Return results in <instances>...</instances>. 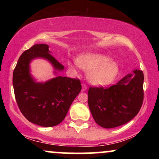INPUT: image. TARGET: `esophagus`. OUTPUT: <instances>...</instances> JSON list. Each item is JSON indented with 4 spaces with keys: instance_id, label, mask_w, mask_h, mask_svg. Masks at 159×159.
<instances>
[{
    "instance_id": "1",
    "label": "esophagus",
    "mask_w": 159,
    "mask_h": 159,
    "mask_svg": "<svg viewBox=\"0 0 159 159\" xmlns=\"http://www.w3.org/2000/svg\"><path fill=\"white\" fill-rule=\"evenodd\" d=\"M87 85H86L85 84H82V91H85L87 90Z\"/></svg>"
}]
</instances>
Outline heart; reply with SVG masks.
<instances>
[{
    "mask_svg": "<svg viewBox=\"0 0 159 159\" xmlns=\"http://www.w3.org/2000/svg\"><path fill=\"white\" fill-rule=\"evenodd\" d=\"M77 62L82 69L89 72V80L95 85L109 84L119 71L117 63L103 54H86L80 56Z\"/></svg>",
    "mask_w": 159,
    "mask_h": 159,
    "instance_id": "1",
    "label": "heart"
}]
</instances>
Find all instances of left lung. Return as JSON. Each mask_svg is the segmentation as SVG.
<instances>
[{
	"mask_svg": "<svg viewBox=\"0 0 159 159\" xmlns=\"http://www.w3.org/2000/svg\"><path fill=\"white\" fill-rule=\"evenodd\" d=\"M111 87H90L88 105L96 123L106 129L118 127L132 120L143 101V73L134 71Z\"/></svg>",
	"mask_w": 159,
	"mask_h": 159,
	"instance_id": "8db88e82",
	"label": "left lung"
}]
</instances>
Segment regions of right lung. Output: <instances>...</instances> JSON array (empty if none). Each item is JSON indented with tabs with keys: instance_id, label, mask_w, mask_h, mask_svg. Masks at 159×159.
I'll use <instances>...</instances> for the list:
<instances>
[{
	"instance_id": "obj_1",
	"label": "right lung",
	"mask_w": 159,
	"mask_h": 159,
	"mask_svg": "<svg viewBox=\"0 0 159 159\" xmlns=\"http://www.w3.org/2000/svg\"><path fill=\"white\" fill-rule=\"evenodd\" d=\"M48 45L36 44L20 56L12 76L14 93L19 110L36 125L52 127L64 120L72 102L81 90L78 78L57 76L45 83H36L29 73V63L36 57L48 60L55 69L64 66L49 53Z\"/></svg>"
}]
</instances>
